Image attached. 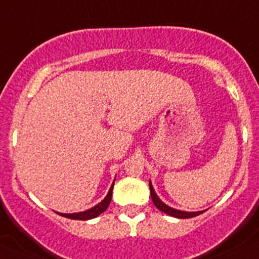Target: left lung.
<instances>
[{
  "label": "left lung",
  "instance_id": "left-lung-1",
  "mask_svg": "<svg viewBox=\"0 0 259 259\" xmlns=\"http://www.w3.org/2000/svg\"><path fill=\"white\" fill-rule=\"evenodd\" d=\"M149 188H150V196H152L153 204L155 205V207H157V209H159L160 211H163L164 214L170 215V217H173V218H178V219H188V218L197 217V215H200L204 212V211L188 212V211H181V210L173 209V207L168 206V205H165L164 202L160 201V199L157 196V193H155L154 188H153L152 182H149Z\"/></svg>",
  "mask_w": 259,
  "mask_h": 259
}]
</instances>
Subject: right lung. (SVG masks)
<instances>
[{"label":"right lung","mask_w":259,"mask_h":259,"mask_svg":"<svg viewBox=\"0 0 259 259\" xmlns=\"http://www.w3.org/2000/svg\"><path fill=\"white\" fill-rule=\"evenodd\" d=\"M112 188H114V183L112 186L110 187L109 192H107L106 197L102 200L100 204H97L96 206L91 207V209L86 210V211H82V212H73V214H63V212H58L59 215L64 218H68V219H73V220H90V219H94V218L99 217L100 214L105 211V210L109 207L110 202H111V197H112Z\"/></svg>","instance_id":"obj_1"}]
</instances>
